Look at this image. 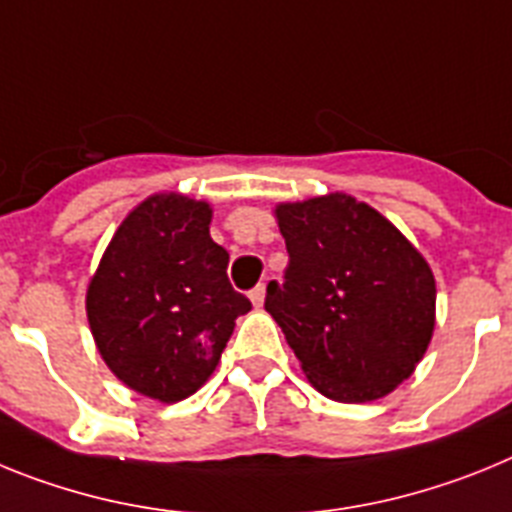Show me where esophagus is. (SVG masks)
I'll return each instance as SVG.
<instances>
[{
  "mask_svg": "<svg viewBox=\"0 0 512 512\" xmlns=\"http://www.w3.org/2000/svg\"><path fill=\"white\" fill-rule=\"evenodd\" d=\"M250 299H252V304L257 306V309H260V306L265 304V286H262V283H260V286L252 288V291H250Z\"/></svg>",
  "mask_w": 512,
  "mask_h": 512,
  "instance_id": "esophagus-1",
  "label": "esophagus"
}]
</instances>
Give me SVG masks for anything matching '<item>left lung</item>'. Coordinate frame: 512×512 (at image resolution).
Returning <instances> with one entry per match:
<instances>
[{"instance_id":"1","label":"left lung","mask_w":512,"mask_h":512,"mask_svg":"<svg viewBox=\"0 0 512 512\" xmlns=\"http://www.w3.org/2000/svg\"><path fill=\"white\" fill-rule=\"evenodd\" d=\"M283 281L265 309L306 379L335 402L386 397L410 379L435 327V278L402 231L353 195L275 206Z\"/></svg>"}]
</instances>
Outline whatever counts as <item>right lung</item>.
Wrapping results in <instances>:
<instances>
[{
    "label": "right lung",
    "instance_id": "add662e5",
    "mask_svg": "<svg viewBox=\"0 0 512 512\" xmlns=\"http://www.w3.org/2000/svg\"><path fill=\"white\" fill-rule=\"evenodd\" d=\"M211 206L149 195L110 239L87 288V319L110 371L144 397L180 402L221 361L250 299L231 288Z\"/></svg>",
    "mask_w": 512,
    "mask_h": 512
}]
</instances>
